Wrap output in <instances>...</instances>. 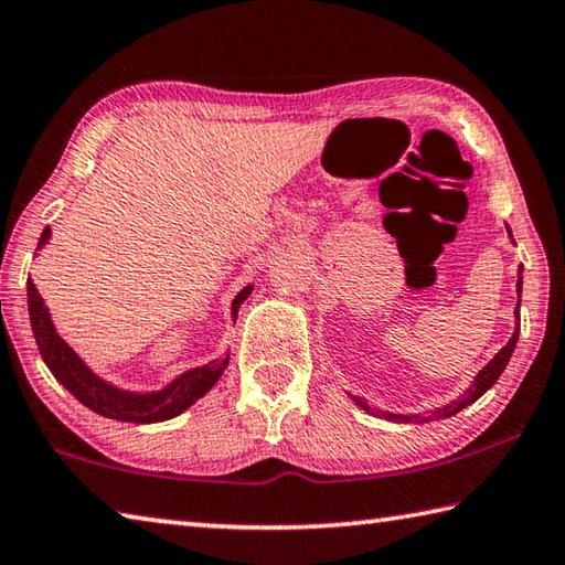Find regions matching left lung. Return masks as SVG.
Listing matches in <instances>:
<instances>
[{"label": "left lung", "mask_w": 565, "mask_h": 565, "mask_svg": "<svg viewBox=\"0 0 565 565\" xmlns=\"http://www.w3.org/2000/svg\"><path fill=\"white\" fill-rule=\"evenodd\" d=\"M509 234H511V230H509ZM521 269H519V281H516V294H519V303H516V331H514V335H511V341L501 348V351L491 358V361L481 367V371L477 373V377H475V383H471V387L467 390L465 395H461L459 399H455V403H449V405H445V407H437V409H429L427 415H393V413H381V409H373L371 405L365 403L363 397H358V395H351L353 397V403L358 405V407H363L365 413H371V415H383L385 419H395V423H429V419H443V417H452V415H457L459 409H465L467 405H471L475 403V399H479L481 395L487 393V390L494 385L497 381H499V375L504 373V367H507V363H509V358H511V353H514V348H516V341H519V306H521Z\"/></svg>", "instance_id": "obj_1"}]
</instances>
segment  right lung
I'll return each instance as SVG.
<instances>
[{
  "label": "right lung",
  "instance_id": "obj_1",
  "mask_svg": "<svg viewBox=\"0 0 565 565\" xmlns=\"http://www.w3.org/2000/svg\"><path fill=\"white\" fill-rule=\"evenodd\" d=\"M49 237H51V230L46 227L41 232L36 249L44 247ZM249 294H252V286L242 289L237 294V299L232 301L234 321H237L239 306ZM26 296H29L32 331L36 338L39 353L49 365V371L54 373L56 381L64 385L68 393L78 399V403H84L88 409H94V413L104 417L120 419V423L148 425V423H162V419L178 417L194 403V399H200L214 383L220 381V375L230 363V355H224L220 361H212L202 367H192V371L182 373L170 385L156 390V393H128V390H120L116 385L100 381V377L74 353V348L64 343V338L56 333L54 323H51L49 309L44 306V299L39 296L32 279L26 281Z\"/></svg>",
  "mask_w": 565,
  "mask_h": 565
}]
</instances>
